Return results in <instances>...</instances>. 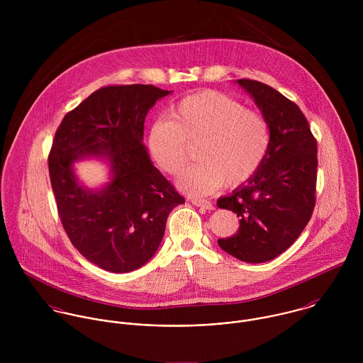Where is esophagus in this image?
I'll return each mask as SVG.
<instances>
[{
  "label": "esophagus",
  "mask_w": 363,
  "mask_h": 363,
  "mask_svg": "<svg viewBox=\"0 0 363 363\" xmlns=\"http://www.w3.org/2000/svg\"><path fill=\"white\" fill-rule=\"evenodd\" d=\"M191 203H193L196 207L203 208V209H208V211L213 209V204H212L211 201H208V200H201V199H193V200H191Z\"/></svg>",
  "instance_id": "obj_1"
}]
</instances>
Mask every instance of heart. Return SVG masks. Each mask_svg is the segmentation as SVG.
<instances>
[{
    "instance_id": "1",
    "label": "heart",
    "mask_w": 363,
    "mask_h": 363,
    "mask_svg": "<svg viewBox=\"0 0 363 363\" xmlns=\"http://www.w3.org/2000/svg\"><path fill=\"white\" fill-rule=\"evenodd\" d=\"M172 120H156L148 148L157 167L179 174L197 145L200 163L186 170L179 186L191 196H207L223 183L239 187L256 176L271 147L269 123L262 113L218 91L186 96L170 110Z\"/></svg>"
}]
</instances>
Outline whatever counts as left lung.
Returning a JSON list of instances; mask_svg holds the SVG:
<instances>
[{
  "mask_svg": "<svg viewBox=\"0 0 363 363\" xmlns=\"http://www.w3.org/2000/svg\"><path fill=\"white\" fill-rule=\"evenodd\" d=\"M269 123L271 147L259 172L218 207L238 213L240 226L218 239L220 249L245 262L278 257L303 232L315 206L317 141L299 106L274 88L239 79Z\"/></svg>",
  "mask_w": 363,
  "mask_h": 363,
  "instance_id": "1",
  "label": "left lung"
}]
</instances>
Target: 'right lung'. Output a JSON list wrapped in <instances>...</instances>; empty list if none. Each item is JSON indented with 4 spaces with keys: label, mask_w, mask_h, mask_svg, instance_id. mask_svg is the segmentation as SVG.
Here are the masks:
<instances>
[{
    "label": "right lung",
    "mask_w": 363,
    "mask_h": 363,
    "mask_svg": "<svg viewBox=\"0 0 363 363\" xmlns=\"http://www.w3.org/2000/svg\"><path fill=\"white\" fill-rule=\"evenodd\" d=\"M169 91L154 85H110L68 111L49 154L58 216L74 247L110 272H130L154 257L170 211L184 203L156 169L143 144L148 110ZM107 155L112 182L102 191L84 188L72 163Z\"/></svg>",
    "instance_id": "add662e5"
}]
</instances>
